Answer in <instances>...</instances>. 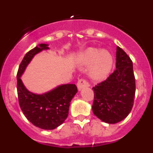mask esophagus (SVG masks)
Masks as SVG:
<instances>
[{"mask_svg": "<svg viewBox=\"0 0 153 153\" xmlns=\"http://www.w3.org/2000/svg\"><path fill=\"white\" fill-rule=\"evenodd\" d=\"M90 86V83H88V81L86 80L85 79H80L78 80L77 82V87L79 90L86 87V86Z\"/></svg>", "mask_w": 153, "mask_h": 153, "instance_id": "esophagus-1", "label": "esophagus"}]
</instances>
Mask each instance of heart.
Returning <instances> with one entry per match:
<instances>
[{"label": "heart", "instance_id": "obj_1", "mask_svg": "<svg viewBox=\"0 0 153 153\" xmlns=\"http://www.w3.org/2000/svg\"><path fill=\"white\" fill-rule=\"evenodd\" d=\"M78 62L83 66H89L88 75L92 79L100 81L109 75L113 67V57L106 51L90 47L78 56Z\"/></svg>", "mask_w": 153, "mask_h": 153}]
</instances>
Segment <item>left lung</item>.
<instances>
[{
	"mask_svg": "<svg viewBox=\"0 0 153 153\" xmlns=\"http://www.w3.org/2000/svg\"><path fill=\"white\" fill-rule=\"evenodd\" d=\"M116 68L106 80L93 87V113L109 124L117 123L129 115L136 93L132 61L120 47H117Z\"/></svg>",
	"mask_w": 153,
	"mask_h": 153,
	"instance_id": "1",
	"label": "left lung"
}]
</instances>
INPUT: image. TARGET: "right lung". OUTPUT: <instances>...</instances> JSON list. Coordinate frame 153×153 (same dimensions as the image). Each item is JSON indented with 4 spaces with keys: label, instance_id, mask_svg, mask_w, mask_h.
<instances>
[{
    "label": "right lung",
    "instance_id": "add662e5",
    "mask_svg": "<svg viewBox=\"0 0 153 153\" xmlns=\"http://www.w3.org/2000/svg\"><path fill=\"white\" fill-rule=\"evenodd\" d=\"M48 49V44H40L27 53L17 71V89L19 104L26 118L35 126L51 130L67 118L70 102L77 93V87L75 84H63L45 93L36 94L30 92L21 79L33 56Z\"/></svg>",
    "mask_w": 153,
    "mask_h": 153
}]
</instances>
